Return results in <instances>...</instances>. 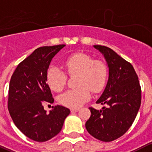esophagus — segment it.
Returning <instances> with one entry per match:
<instances>
[{"label":"esophagus","instance_id":"esophagus-1","mask_svg":"<svg viewBox=\"0 0 152 152\" xmlns=\"http://www.w3.org/2000/svg\"><path fill=\"white\" fill-rule=\"evenodd\" d=\"M79 110H79V109H71V112H72V113H74L78 112Z\"/></svg>","mask_w":152,"mask_h":152}]
</instances>
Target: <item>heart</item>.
I'll list each match as a JSON object with an SVG mask.
<instances>
[{
	"instance_id": "heart-1",
	"label": "heart",
	"mask_w": 152,
	"mask_h": 152,
	"mask_svg": "<svg viewBox=\"0 0 152 152\" xmlns=\"http://www.w3.org/2000/svg\"><path fill=\"white\" fill-rule=\"evenodd\" d=\"M63 65L70 75L78 73L77 85L62 94L60 104L71 108H77L90 98V89L99 92L104 86L107 78V67L103 61L93 60L91 56L82 52L72 53L66 57ZM46 81L52 90L60 92L64 88L66 76L57 66H50L46 73Z\"/></svg>"
}]
</instances>
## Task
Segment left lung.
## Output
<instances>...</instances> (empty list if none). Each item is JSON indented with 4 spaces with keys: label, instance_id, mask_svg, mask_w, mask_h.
Listing matches in <instances>:
<instances>
[{
    "label": "left lung",
    "instance_id": "1",
    "mask_svg": "<svg viewBox=\"0 0 152 152\" xmlns=\"http://www.w3.org/2000/svg\"><path fill=\"white\" fill-rule=\"evenodd\" d=\"M104 57L109 77L97 104H104L98 110L89 107L91 115L86 122L89 134L103 142H111L125 134L132 125L141 104V86L129 62L110 48L94 45Z\"/></svg>",
    "mask_w": 152,
    "mask_h": 152
}]
</instances>
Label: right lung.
<instances>
[{
  "label": "right lung",
  "mask_w": 152,
  "mask_h": 152,
  "mask_svg": "<svg viewBox=\"0 0 152 152\" xmlns=\"http://www.w3.org/2000/svg\"><path fill=\"white\" fill-rule=\"evenodd\" d=\"M66 45L36 49L19 63L10 82L8 110L15 126L28 138L45 142L61 131L68 108L57 105L46 113L43 105L53 99L46 81V73L53 57Z\"/></svg>",
  "instance_id": "obj_1"
}]
</instances>
